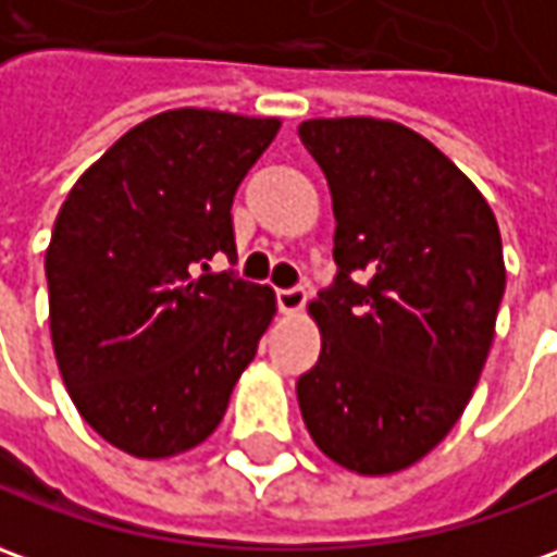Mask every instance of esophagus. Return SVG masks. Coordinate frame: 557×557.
<instances>
[{"label":"esophagus","mask_w":557,"mask_h":557,"mask_svg":"<svg viewBox=\"0 0 557 557\" xmlns=\"http://www.w3.org/2000/svg\"><path fill=\"white\" fill-rule=\"evenodd\" d=\"M308 301V289L305 286H293V289H277V305L283 313H298Z\"/></svg>","instance_id":"esophagus-1"}]
</instances>
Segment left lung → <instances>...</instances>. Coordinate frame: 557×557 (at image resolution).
<instances>
[{
  "label": "left lung",
  "instance_id": "left-lung-1",
  "mask_svg": "<svg viewBox=\"0 0 557 557\" xmlns=\"http://www.w3.org/2000/svg\"><path fill=\"white\" fill-rule=\"evenodd\" d=\"M326 173L335 286L308 305L323 335L298 377L317 448L359 475L414 467L460 421L506 289L497 219L467 173L406 124L310 119Z\"/></svg>",
  "mask_w": 557,
  "mask_h": 557
}]
</instances>
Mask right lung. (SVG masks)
<instances>
[{
  "mask_svg": "<svg viewBox=\"0 0 557 557\" xmlns=\"http://www.w3.org/2000/svg\"><path fill=\"white\" fill-rule=\"evenodd\" d=\"M280 119L170 109L94 161L45 252L48 323L78 414L139 460L191 451L277 313L271 286L210 274L237 259L231 203Z\"/></svg>",
  "mask_w": 557,
  "mask_h": 557,
  "instance_id": "obj_1",
  "label": "right lung"
}]
</instances>
